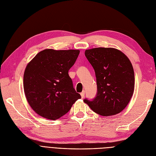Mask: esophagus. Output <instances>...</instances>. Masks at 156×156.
<instances>
[{"instance_id":"esophagus-1","label":"esophagus","mask_w":156,"mask_h":156,"mask_svg":"<svg viewBox=\"0 0 156 156\" xmlns=\"http://www.w3.org/2000/svg\"><path fill=\"white\" fill-rule=\"evenodd\" d=\"M84 95H85V91L83 90L81 93V98H83L84 97Z\"/></svg>"}]
</instances>
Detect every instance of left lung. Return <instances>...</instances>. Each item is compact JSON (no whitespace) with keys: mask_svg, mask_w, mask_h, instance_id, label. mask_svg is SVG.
Listing matches in <instances>:
<instances>
[{"mask_svg":"<svg viewBox=\"0 0 156 156\" xmlns=\"http://www.w3.org/2000/svg\"><path fill=\"white\" fill-rule=\"evenodd\" d=\"M95 72L97 93L92 100L84 102L101 116H112L123 111L134 92L135 75L129 58L114 48H98L84 53Z\"/></svg>","mask_w":156,"mask_h":156,"instance_id":"left-lung-1","label":"left lung"}]
</instances>
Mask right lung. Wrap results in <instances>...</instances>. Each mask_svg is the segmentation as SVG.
Wrapping results in <instances>:
<instances>
[{"label":"right lung","instance_id":"add662e5","mask_svg":"<svg viewBox=\"0 0 156 156\" xmlns=\"http://www.w3.org/2000/svg\"><path fill=\"white\" fill-rule=\"evenodd\" d=\"M79 53L73 49H45L27 66L23 77L25 94L30 106L40 116L58 119L81 98L68 75Z\"/></svg>","mask_w":156,"mask_h":156}]
</instances>
